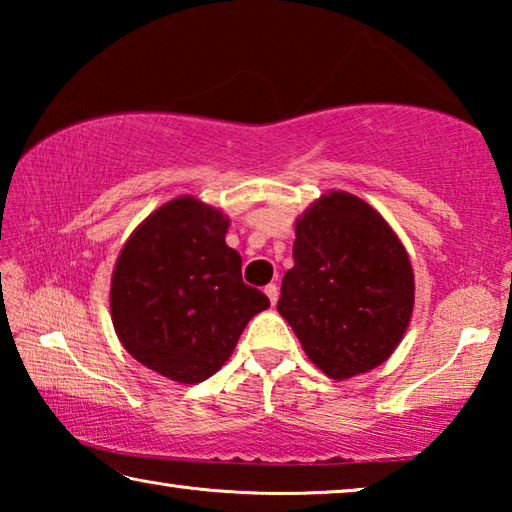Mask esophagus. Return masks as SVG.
Wrapping results in <instances>:
<instances>
[{"instance_id": "1", "label": "esophagus", "mask_w": 512, "mask_h": 512, "mask_svg": "<svg viewBox=\"0 0 512 512\" xmlns=\"http://www.w3.org/2000/svg\"><path fill=\"white\" fill-rule=\"evenodd\" d=\"M264 293H266V298L271 300V305H275V302H277V296H280V291H277L275 284H268V287L264 289Z\"/></svg>"}]
</instances>
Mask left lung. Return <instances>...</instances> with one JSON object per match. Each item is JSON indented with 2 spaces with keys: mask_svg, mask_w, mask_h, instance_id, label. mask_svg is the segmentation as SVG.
<instances>
[{
  "mask_svg": "<svg viewBox=\"0 0 512 512\" xmlns=\"http://www.w3.org/2000/svg\"><path fill=\"white\" fill-rule=\"evenodd\" d=\"M293 262L277 311L316 368L343 381L391 357L411 323L415 280L375 207L339 189L316 198L296 219Z\"/></svg>",
  "mask_w": 512,
  "mask_h": 512,
  "instance_id": "obj_1",
  "label": "left lung"
}]
</instances>
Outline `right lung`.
<instances>
[{"instance_id":"right-lung-1","label":"right lung","mask_w":512,"mask_h":512,"mask_svg":"<svg viewBox=\"0 0 512 512\" xmlns=\"http://www.w3.org/2000/svg\"><path fill=\"white\" fill-rule=\"evenodd\" d=\"M228 225L216 207L178 196L137 225L112 271L110 314L121 345L178 384L212 377L248 320L271 305L241 280V257L225 244Z\"/></svg>"}]
</instances>
